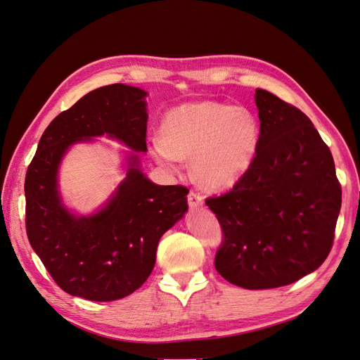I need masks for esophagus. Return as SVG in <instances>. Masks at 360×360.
<instances>
[{
  "label": "esophagus",
  "instance_id": "obj_1",
  "mask_svg": "<svg viewBox=\"0 0 360 360\" xmlns=\"http://www.w3.org/2000/svg\"><path fill=\"white\" fill-rule=\"evenodd\" d=\"M188 205H190L191 209L202 206L203 205V195L195 193V191H190V194H188Z\"/></svg>",
  "mask_w": 360,
  "mask_h": 360
}]
</instances>
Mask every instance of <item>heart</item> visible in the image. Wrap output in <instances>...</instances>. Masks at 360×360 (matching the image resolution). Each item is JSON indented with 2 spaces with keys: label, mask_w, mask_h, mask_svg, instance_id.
Listing matches in <instances>:
<instances>
[{
  "label": "heart",
  "mask_w": 360,
  "mask_h": 360,
  "mask_svg": "<svg viewBox=\"0 0 360 360\" xmlns=\"http://www.w3.org/2000/svg\"><path fill=\"white\" fill-rule=\"evenodd\" d=\"M258 138L257 118L243 106L198 101L179 105L165 115L162 139L151 141V151L169 167L176 160H191L198 182L210 190H225L249 169Z\"/></svg>",
  "instance_id": "obj_1"
}]
</instances>
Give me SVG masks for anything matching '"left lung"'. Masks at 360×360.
<instances>
[{"instance_id":"1","label":"left lung","mask_w":360,"mask_h":360,"mask_svg":"<svg viewBox=\"0 0 360 360\" xmlns=\"http://www.w3.org/2000/svg\"><path fill=\"white\" fill-rule=\"evenodd\" d=\"M259 138L245 175L206 198L222 229L215 269L245 289L281 288L321 267L334 243L341 185L334 158L297 106L257 89Z\"/></svg>"}]
</instances>
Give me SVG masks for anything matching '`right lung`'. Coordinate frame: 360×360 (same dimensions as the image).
I'll use <instances>...</instances> for the list:
<instances>
[{"mask_svg":"<svg viewBox=\"0 0 360 360\" xmlns=\"http://www.w3.org/2000/svg\"><path fill=\"white\" fill-rule=\"evenodd\" d=\"M146 91L111 84L87 93L44 130L25 178L30 243L60 289L89 301L130 295L150 277L160 237L188 209V188L155 185L131 158L127 178L101 212L74 217L56 173L70 145L103 133L146 151Z\"/></svg>","mask_w":360,"mask_h":360,"instance_id":"1","label":"right lung"}]
</instances>
